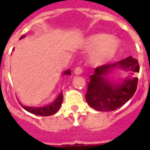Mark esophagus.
<instances>
[{
  "label": "esophagus",
  "mask_w": 150,
  "mask_h": 150,
  "mask_svg": "<svg viewBox=\"0 0 150 150\" xmlns=\"http://www.w3.org/2000/svg\"><path fill=\"white\" fill-rule=\"evenodd\" d=\"M75 75H80V74H82V72H83V69L80 67H76L75 70Z\"/></svg>",
  "instance_id": "obj_1"
}]
</instances>
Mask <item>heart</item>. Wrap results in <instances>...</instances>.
Wrapping results in <instances>:
<instances>
[{
  "instance_id": "b5f03b06",
  "label": "heart",
  "mask_w": 150,
  "mask_h": 150,
  "mask_svg": "<svg viewBox=\"0 0 150 150\" xmlns=\"http://www.w3.org/2000/svg\"><path fill=\"white\" fill-rule=\"evenodd\" d=\"M86 48L93 50L91 54V62L102 65L112 59L119 50L120 42L116 38L108 34H98L89 37L85 42Z\"/></svg>"
}]
</instances>
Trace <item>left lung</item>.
Listing matches in <instances>:
<instances>
[{
	"mask_svg": "<svg viewBox=\"0 0 150 150\" xmlns=\"http://www.w3.org/2000/svg\"><path fill=\"white\" fill-rule=\"evenodd\" d=\"M114 68H122L132 75L139 72L137 60L128 57L112 64H104L95 69L90 75L86 100L92 108L100 112L117 109L131 99L137 88L138 79L127 78L121 84H116L108 79L107 76Z\"/></svg>",
	"mask_w": 150,
	"mask_h": 150,
	"instance_id": "obj_1",
	"label": "left lung"
}]
</instances>
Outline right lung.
<instances>
[{"label": "right lung", "instance_id": "right-lung-1", "mask_svg": "<svg viewBox=\"0 0 150 150\" xmlns=\"http://www.w3.org/2000/svg\"><path fill=\"white\" fill-rule=\"evenodd\" d=\"M24 37V36H21V38ZM64 75H71V71L70 70H67L64 73ZM62 99H63V96H62V93H60L59 96L57 97L55 100L53 102L52 104H50L48 106H45V107L42 108H34V107H25V106H23V108L25 110H26L27 112L30 113H33V114H35V115H38V116H50V115H53L58 112V110L59 109V108L61 106L62 102Z\"/></svg>", "mask_w": 150, "mask_h": 150}]
</instances>
